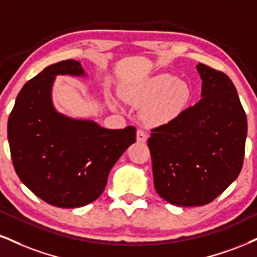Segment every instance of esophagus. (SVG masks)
<instances>
[{
  "mask_svg": "<svg viewBox=\"0 0 257 257\" xmlns=\"http://www.w3.org/2000/svg\"><path fill=\"white\" fill-rule=\"evenodd\" d=\"M147 140V134L144 131H138L137 132V141L138 142H146Z\"/></svg>",
  "mask_w": 257,
  "mask_h": 257,
  "instance_id": "obj_1",
  "label": "esophagus"
}]
</instances>
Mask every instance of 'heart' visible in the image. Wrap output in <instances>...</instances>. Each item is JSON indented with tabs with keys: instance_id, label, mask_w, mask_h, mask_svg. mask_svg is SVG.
Returning <instances> with one entry per match:
<instances>
[{
	"instance_id": "obj_1",
	"label": "heart",
	"mask_w": 257,
	"mask_h": 257,
	"mask_svg": "<svg viewBox=\"0 0 257 257\" xmlns=\"http://www.w3.org/2000/svg\"><path fill=\"white\" fill-rule=\"evenodd\" d=\"M190 99L189 86L170 74L153 76L128 94L132 104L144 107L142 116L152 125L172 122L185 110Z\"/></svg>"
}]
</instances>
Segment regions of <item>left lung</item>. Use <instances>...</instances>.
Listing matches in <instances>:
<instances>
[{
    "label": "left lung",
    "instance_id": "left-lung-1",
    "mask_svg": "<svg viewBox=\"0 0 257 257\" xmlns=\"http://www.w3.org/2000/svg\"><path fill=\"white\" fill-rule=\"evenodd\" d=\"M196 69L202 98L148 139L157 193L183 207L212 202L238 177L248 131L230 78L202 63Z\"/></svg>",
    "mask_w": 257,
    "mask_h": 257
}]
</instances>
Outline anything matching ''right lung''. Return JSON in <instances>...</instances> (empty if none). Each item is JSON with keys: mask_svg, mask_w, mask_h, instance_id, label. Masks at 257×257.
<instances>
[{"mask_svg": "<svg viewBox=\"0 0 257 257\" xmlns=\"http://www.w3.org/2000/svg\"><path fill=\"white\" fill-rule=\"evenodd\" d=\"M57 75L87 74L79 61L51 64L18 94L8 119L15 172L35 195L52 206L76 208L101 195L110 170L137 141L133 125L106 129L93 119L73 118L52 103Z\"/></svg>", "mask_w": 257, "mask_h": 257, "instance_id": "obj_1", "label": "right lung"}]
</instances>
